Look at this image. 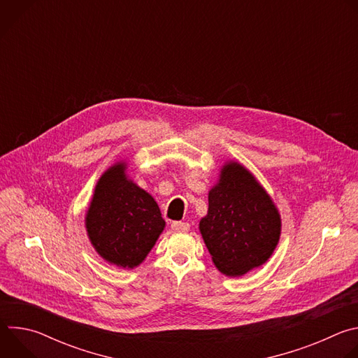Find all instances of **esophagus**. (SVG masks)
<instances>
[{
	"label": "esophagus",
	"mask_w": 358,
	"mask_h": 358,
	"mask_svg": "<svg viewBox=\"0 0 358 358\" xmlns=\"http://www.w3.org/2000/svg\"><path fill=\"white\" fill-rule=\"evenodd\" d=\"M171 229L176 232H187V231H189V224L188 222H173Z\"/></svg>",
	"instance_id": "34e87169"
}]
</instances>
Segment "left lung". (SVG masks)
Instances as JSON below:
<instances>
[{
    "instance_id": "8db88e82",
    "label": "left lung",
    "mask_w": 358,
    "mask_h": 358,
    "mask_svg": "<svg viewBox=\"0 0 358 358\" xmlns=\"http://www.w3.org/2000/svg\"><path fill=\"white\" fill-rule=\"evenodd\" d=\"M282 220L272 196L241 163L229 160L208 192V213L199 232L217 269L243 276L272 257Z\"/></svg>"
}]
</instances>
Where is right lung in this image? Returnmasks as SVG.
<instances>
[{
  "label": "right lung",
  "instance_id": "1",
  "mask_svg": "<svg viewBox=\"0 0 358 358\" xmlns=\"http://www.w3.org/2000/svg\"><path fill=\"white\" fill-rule=\"evenodd\" d=\"M127 163L110 166L96 182L85 215L94 250L110 265L138 266L166 228L160 208L147 191L126 174Z\"/></svg>",
  "mask_w": 358,
  "mask_h": 358
}]
</instances>
